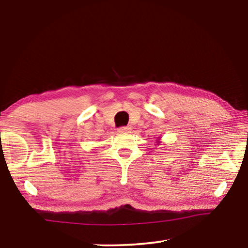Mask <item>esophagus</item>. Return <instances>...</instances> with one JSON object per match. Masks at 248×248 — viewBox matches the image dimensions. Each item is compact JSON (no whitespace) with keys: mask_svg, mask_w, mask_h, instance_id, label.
<instances>
[{"mask_svg":"<svg viewBox=\"0 0 248 248\" xmlns=\"http://www.w3.org/2000/svg\"><path fill=\"white\" fill-rule=\"evenodd\" d=\"M131 127H130V125H127V127H121V128H119L118 129V131L119 132H130L131 131Z\"/></svg>","mask_w":248,"mask_h":248,"instance_id":"obj_1","label":"esophagus"}]
</instances>
